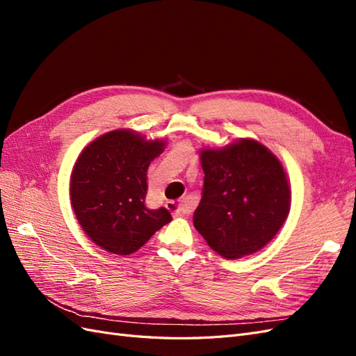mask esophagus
Listing matches in <instances>:
<instances>
[{"mask_svg":"<svg viewBox=\"0 0 356 356\" xmlns=\"http://www.w3.org/2000/svg\"><path fill=\"white\" fill-rule=\"evenodd\" d=\"M166 208H168V211L177 215V217H187V215H190L193 212V209H195V202H193V199H190V197H186V199H182L179 203L168 202Z\"/></svg>","mask_w":356,"mask_h":356,"instance_id":"1","label":"esophagus"}]
</instances>
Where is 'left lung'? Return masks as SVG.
<instances>
[{"label": "left lung", "instance_id": "left-lung-1", "mask_svg": "<svg viewBox=\"0 0 356 356\" xmlns=\"http://www.w3.org/2000/svg\"><path fill=\"white\" fill-rule=\"evenodd\" d=\"M202 199L193 224L218 255L241 258L270 242L288 217L285 170L266 147L241 139L222 149H203Z\"/></svg>", "mask_w": 356, "mask_h": 356}]
</instances>
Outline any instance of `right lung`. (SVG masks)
<instances>
[{
	"mask_svg": "<svg viewBox=\"0 0 356 356\" xmlns=\"http://www.w3.org/2000/svg\"><path fill=\"white\" fill-rule=\"evenodd\" d=\"M165 143L113 131L86 147L71 175V204L86 234L105 251L129 255L170 222L168 209L145 207L147 169Z\"/></svg>",
	"mask_w": 356,
	"mask_h": 356,
	"instance_id": "right-lung-1",
	"label": "right lung"
}]
</instances>
